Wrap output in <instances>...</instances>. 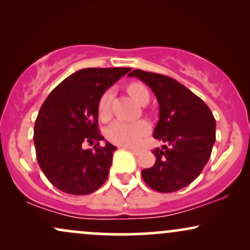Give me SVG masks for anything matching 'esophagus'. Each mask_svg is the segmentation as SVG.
Segmentation results:
<instances>
[{
    "mask_svg": "<svg viewBox=\"0 0 250 250\" xmlns=\"http://www.w3.org/2000/svg\"><path fill=\"white\" fill-rule=\"evenodd\" d=\"M128 150L130 151V153H133L134 155H140L141 154V150H139V149H134V148H128Z\"/></svg>",
    "mask_w": 250,
    "mask_h": 250,
    "instance_id": "obj_1",
    "label": "esophagus"
}]
</instances>
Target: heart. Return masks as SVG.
<instances>
[{"instance_id": "1", "label": "heart", "mask_w": 250, "mask_h": 250, "mask_svg": "<svg viewBox=\"0 0 250 250\" xmlns=\"http://www.w3.org/2000/svg\"><path fill=\"white\" fill-rule=\"evenodd\" d=\"M128 93L140 104L149 101V91L145 85L140 83H131L128 85ZM113 99V90L108 89L102 96L100 97L99 104H97V113L101 120H107L110 116V103ZM148 123L145 121L127 122L116 120L113 121L105 129V136L114 145L125 146V147H133L139 143L140 140L147 134Z\"/></svg>"}]
</instances>
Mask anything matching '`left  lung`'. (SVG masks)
Here are the masks:
<instances>
[{"instance_id":"1","label":"left lung","mask_w":250,"mask_h":250,"mask_svg":"<svg viewBox=\"0 0 250 250\" xmlns=\"http://www.w3.org/2000/svg\"><path fill=\"white\" fill-rule=\"evenodd\" d=\"M128 76L149 85L159 102V122L154 139L165 145L153 153L154 166L143 169L145 182L160 193H171L190 185L210 157L216 122L200 97L171 77L135 69Z\"/></svg>"}]
</instances>
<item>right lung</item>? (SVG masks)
<instances>
[{"label": "right lung", "instance_id": "1", "mask_svg": "<svg viewBox=\"0 0 250 250\" xmlns=\"http://www.w3.org/2000/svg\"><path fill=\"white\" fill-rule=\"evenodd\" d=\"M130 68H84L54 88L34 128L37 162L51 185L71 195H87L107 180L115 146L97 129V104L109 87ZM88 142L94 149H83Z\"/></svg>", "mask_w": 250, "mask_h": 250}]
</instances>
